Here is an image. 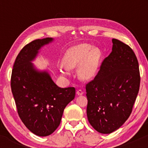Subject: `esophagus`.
Masks as SVG:
<instances>
[{
  "instance_id": "obj_1",
  "label": "esophagus",
  "mask_w": 148,
  "mask_h": 148,
  "mask_svg": "<svg viewBox=\"0 0 148 148\" xmlns=\"http://www.w3.org/2000/svg\"><path fill=\"white\" fill-rule=\"evenodd\" d=\"M84 94L83 91L81 90V89H78V90L77 91V95H78V96H81V95H82Z\"/></svg>"
}]
</instances>
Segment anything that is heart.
<instances>
[{"instance_id":"1","label":"heart","mask_w":148,"mask_h":148,"mask_svg":"<svg viewBox=\"0 0 148 148\" xmlns=\"http://www.w3.org/2000/svg\"><path fill=\"white\" fill-rule=\"evenodd\" d=\"M102 52L100 49L88 44H79L67 49L62 58V64L66 68L73 69L78 66V76L84 80L93 78L97 71ZM61 74L67 75L64 68L60 69Z\"/></svg>"}]
</instances>
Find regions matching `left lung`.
<instances>
[{
	"mask_svg": "<svg viewBox=\"0 0 148 148\" xmlns=\"http://www.w3.org/2000/svg\"><path fill=\"white\" fill-rule=\"evenodd\" d=\"M110 54L94 80L86 86V115L99 133L118 130L132 112L140 83L138 59L132 49L113 38Z\"/></svg>",
	"mask_w": 148,
	"mask_h": 148,
	"instance_id": "1",
	"label": "left lung"
}]
</instances>
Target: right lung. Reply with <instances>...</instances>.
Returning <instances> with one entry per match:
<instances>
[{"label":"right lung","instance_id":"obj_1","mask_svg":"<svg viewBox=\"0 0 148 148\" xmlns=\"http://www.w3.org/2000/svg\"><path fill=\"white\" fill-rule=\"evenodd\" d=\"M53 38L33 41L16 57L11 74V91L18 113L26 127L40 137L53 133L60 125L64 110L74 99V87L61 88L46 70H39L34 62L41 48Z\"/></svg>","mask_w":148,"mask_h":148}]
</instances>
